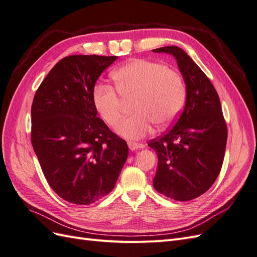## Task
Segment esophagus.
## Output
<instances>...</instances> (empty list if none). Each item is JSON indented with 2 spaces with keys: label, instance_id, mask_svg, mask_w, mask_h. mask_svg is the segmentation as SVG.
<instances>
[{
  "label": "esophagus",
  "instance_id": "esophagus-1",
  "mask_svg": "<svg viewBox=\"0 0 257 257\" xmlns=\"http://www.w3.org/2000/svg\"><path fill=\"white\" fill-rule=\"evenodd\" d=\"M127 145H128V148H130L132 151H135V150H138V149H143V148L145 147L143 144H137V143H132V142H128Z\"/></svg>",
  "mask_w": 257,
  "mask_h": 257
}]
</instances>
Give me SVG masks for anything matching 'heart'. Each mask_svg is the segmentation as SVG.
Listing matches in <instances>:
<instances>
[{"label": "heart", "instance_id": "b5f03b06", "mask_svg": "<svg viewBox=\"0 0 257 257\" xmlns=\"http://www.w3.org/2000/svg\"><path fill=\"white\" fill-rule=\"evenodd\" d=\"M116 90L100 83L93 93V105L102 119L115 126L121 118L124 99H132L135 112L116 127L130 139H141L151 133L154 123L168 126L180 114L185 100V85L180 74L159 62L136 59L113 73ZM121 96L120 97L119 95Z\"/></svg>", "mask_w": 257, "mask_h": 257}]
</instances>
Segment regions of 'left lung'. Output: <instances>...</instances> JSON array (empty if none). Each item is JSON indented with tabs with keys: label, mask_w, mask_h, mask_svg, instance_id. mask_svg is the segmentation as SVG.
Wrapping results in <instances>:
<instances>
[{
	"label": "left lung",
	"mask_w": 257,
	"mask_h": 257,
	"mask_svg": "<svg viewBox=\"0 0 257 257\" xmlns=\"http://www.w3.org/2000/svg\"><path fill=\"white\" fill-rule=\"evenodd\" d=\"M153 51L174 56L186 88L185 106L174 127L148 143L158 154L153 186L166 197L191 200L211 188L221 172L226 123L213 84L188 53L177 46Z\"/></svg>",
	"instance_id": "8db88e82"
}]
</instances>
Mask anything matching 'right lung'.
<instances>
[{
	"instance_id": "obj_1",
	"label": "right lung",
	"mask_w": 257,
	"mask_h": 257,
	"mask_svg": "<svg viewBox=\"0 0 257 257\" xmlns=\"http://www.w3.org/2000/svg\"><path fill=\"white\" fill-rule=\"evenodd\" d=\"M116 59L65 57L34 95L33 149L51 189L68 203L90 205L110 193L127 159V144L93 105L96 80Z\"/></svg>"
}]
</instances>
